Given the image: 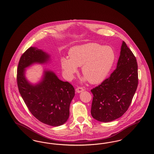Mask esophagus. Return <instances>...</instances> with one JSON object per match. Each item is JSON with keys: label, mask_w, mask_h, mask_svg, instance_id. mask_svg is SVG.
I'll list each match as a JSON object with an SVG mask.
<instances>
[{"label": "esophagus", "mask_w": 154, "mask_h": 154, "mask_svg": "<svg viewBox=\"0 0 154 154\" xmlns=\"http://www.w3.org/2000/svg\"><path fill=\"white\" fill-rule=\"evenodd\" d=\"M75 91H76V92H77V93H80L81 92L85 91V89L82 88V87H78V88H77L75 89Z\"/></svg>", "instance_id": "obj_1"}]
</instances>
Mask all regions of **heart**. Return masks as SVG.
<instances>
[{
  "label": "heart",
  "mask_w": 154,
  "mask_h": 154,
  "mask_svg": "<svg viewBox=\"0 0 154 154\" xmlns=\"http://www.w3.org/2000/svg\"><path fill=\"white\" fill-rule=\"evenodd\" d=\"M69 58L62 57L61 67L68 80H72L81 66L84 80L91 84L104 80L110 73L116 59L114 50L110 46L91 43L72 47L69 52Z\"/></svg>",
  "instance_id": "b5f03b06"
}]
</instances>
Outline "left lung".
<instances>
[{
    "label": "left lung",
    "instance_id": "left-lung-1",
    "mask_svg": "<svg viewBox=\"0 0 154 154\" xmlns=\"http://www.w3.org/2000/svg\"><path fill=\"white\" fill-rule=\"evenodd\" d=\"M137 68L136 57L123 42L116 69L91 90L94 95L92 117L108 122L121 117L128 110L138 85Z\"/></svg>",
    "mask_w": 154,
    "mask_h": 154
}]
</instances>
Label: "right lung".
<instances>
[{"instance_id":"right-lung-1","label":"right lung","mask_w":154,"mask_h":154,"mask_svg":"<svg viewBox=\"0 0 154 154\" xmlns=\"http://www.w3.org/2000/svg\"><path fill=\"white\" fill-rule=\"evenodd\" d=\"M50 55L30 47L21 57L17 68L19 92L32 114L39 121L52 126L65 124L69 117L70 104L75 95L73 85L60 80L53 72L45 70L42 80L32 85L25 78V68L38 63H45Z\"/></svg>"}]
</instances>
